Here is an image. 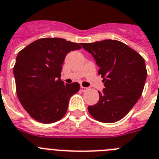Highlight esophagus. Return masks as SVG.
Masks as SVG:
<instances>
[{"mask_svg": "<svg viewBox=\"0 0 159 159\" xmlns=\"http://www.w3.org/2000/svg\"><path fill=\"white\" fill-rule=\"evenodd\" d=\"M81 90L82 91V92H85V91L87 90V88L84 87V86H81Z\"/></svg>", "mask_w": 159, "mask_h": 159, "instance_id": "1", "label": "esophagus"}]
</instances>
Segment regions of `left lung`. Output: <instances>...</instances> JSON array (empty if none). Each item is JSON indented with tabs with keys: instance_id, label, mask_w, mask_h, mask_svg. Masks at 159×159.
I'll return each mask as SVG.
<instances>
[{
	"instance_id": "obj_1",
	"label": "left lung",
	"mask_w": 159,
	"mask_h": 159,
	"mask_svg": "<svg viewBox=\"0 0 159 159\" xmlns=\"http://www.w3.org/2000/svg\"><path fill=\"white\" fill-rule=\"evenodd\" d=\"M91 53L99 67L105 89L99 92V101L88 106L90 115L105 123L124 118L136 104L146 82L143 57L130 47L116 40L81 43Z\"/></svg>"
}]
</instances>
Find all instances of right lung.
Instances as JSON below:
<instances>
[{
  "label": "right lung",
  "instance_id": "right-lung-1",
  "mask_svg": "<svg viewBox=\"0 0 159 159\" xmlns=\"http://www.w3.org/2000/svg\"><path fill=\"white\" fill-rule=\"evenodd\" d=\"M80 49V44L46 38L32 42L18 53L13 68L16 94L36 121L53 123L66 114L70 98L78 92L80 85H65L61 72L66 55Z\"/></svg>",
  "mask_w": 159,
  "mask_h": 159
}]
</instances>
